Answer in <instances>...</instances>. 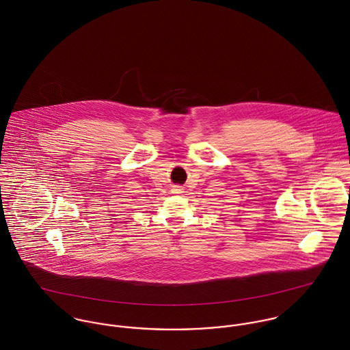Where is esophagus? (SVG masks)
Returning <instances> with one entry per match:
<instances>
[{
	"label": "esophagus",
	"instance_id": "esophagus-1",
	"mask_svg": "<svg viewBox=\"0 0 350 350\" xmlns=\"http://www.w3.org/2000/svg\"><path fill=\"white\" fill-rule=\"evenodd\" d=\"M174 193H182V189H180V187H175V189H174Z\"/></svg>",
	"mask_w": 350,
	"mask_h": 350
}]
</instances>
